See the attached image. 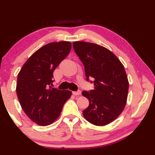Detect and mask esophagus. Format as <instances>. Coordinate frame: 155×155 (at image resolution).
Here are the masks:
<instances>
[{
	"label": "esophagus",
	"mask_w": 155,
	"mask_h": 155,
	"mask_svg": "<svg viewBox=\"0 0 155 155\" xmlns=\"http://www.w3.org/2000/svg\"><path fill=\"white\" fill-rule=\"evenodd\" d=\"M73 94L75 95V96H77V95H80V94H81V91L78 90V92H73Z\"/></svg>",
	"instance_id": "1"
}]
</instances>
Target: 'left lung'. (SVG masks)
Wrapping results in <instances>:
<instances>
[{"label": "left lung", "mask_w": 155, "mask_h": 155, "mask_svg": "<svg viewBox=\"0 0 155 155\" xmlns=\"http://www.w3.org/2000/svg\"><path fill=\"white\" fill-rule=\"evenodd\" d=\"M73 45L84 66L87 80H94V90L82 93L90 101L82 111L84 117L95 126L111 124L127 102L129 82L124 65L111 51L98 44L74 41Z\"/></svg>", "instance_id": "1"}]
</instances>
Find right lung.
I'll list each match as a JSON object with an SVG mask.
<instances>
[{
    "label": "right lung",
    "instance_id": "obj_1",
    "mask_svg": "<svg viewBox=\"0 0 155 155\" xmlns=\"http://www.w3.org/2000/svg\"><path fill=\"white\" fill-rule=\"evenodd\" d=\"M71 47V42L65 41L46 44L27 59L19 72L16 92L21 107L39 126L53 124L71 97V91L51 87L54 70Z\"/></svg>",
    "mask_w": 155,
    "mask_h": 155
}]
</instances>
